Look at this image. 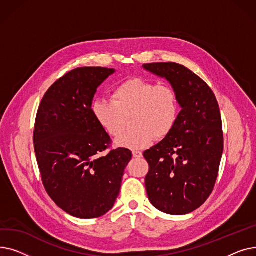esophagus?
<instances>
[{"label": "esophagus", "instance_id": "1", "mask_svg": "<svg viewBox=\"0 0 256 256\" xmlns=\"http://www.w3.org/2000/svg\"><path fill=\"white\" fill-rule=\"evenodd\" d=\"M132 156L135 158H141L142 156V152L139 150H132Z\"/></svg>", "mask_w": 256, "mask_h": 256}]
</instances>
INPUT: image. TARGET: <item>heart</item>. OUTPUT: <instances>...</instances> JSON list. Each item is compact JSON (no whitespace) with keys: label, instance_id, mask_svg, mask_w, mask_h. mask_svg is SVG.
<instances>
[{"label":"heart","instance_id":"heart-1","mask_svg":"<svg viewBox=\"0 0 256 256\" xmlns=\"http://www.w3.org/2000/svg\"><path fill=\"white\" fill-rule=\"evenodd\" d=\"M112 100L98 98L91 111L100 128L112 137L124 130L132 117L128 132L122 134L116 145L130 150H141L154 139H164L176 126L180 102L176 92L168 85H156L142 78H128L111 94Z\"/></svg>","mask_w":256,"mask_h":256}]
</instances>
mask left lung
Returning <instances> with one entry per match:
<instances>
[{
  "label": "left lung",
  "mask_w": 256,
  "mask_h": 256,
  "mask_svg": "<svg viewBox=\"0 0 256 256\" xmlns=\"http://www.w3.org/2000/svg\"><path fill=\"white\" fill-rule=\"evenodd\" d=\"M143 68L168 80L182 108L170 135L143 154L150 164L147 196L160 212L189 214L206 202L218 178L223 152L219 104L204 80L184 65L148 63Z\"/></svg>",
  "instance_id": "left-lung-1"
}]
</instances>
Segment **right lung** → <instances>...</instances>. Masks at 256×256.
<instances>
[{
	"label": "right lung",
	"mask_w": 256,
	"mask_h": 256,
	"mask_svg": "<svg viewBox=\"0 0 256 256\" xmlns=\"http://www.w3.org/2000/svg\"><path fill=\"white\" fill-rule=\"evenodd\" d=\"M114 72L106 67L67 72L46 91L36 116L33 141L44 186L60 208L80 219L113 208L132 160L126 148L100 154L111 138L91 111L98 88Z\"/></svg>",
	"instance_id": "add662e5"
}]
</instances>
